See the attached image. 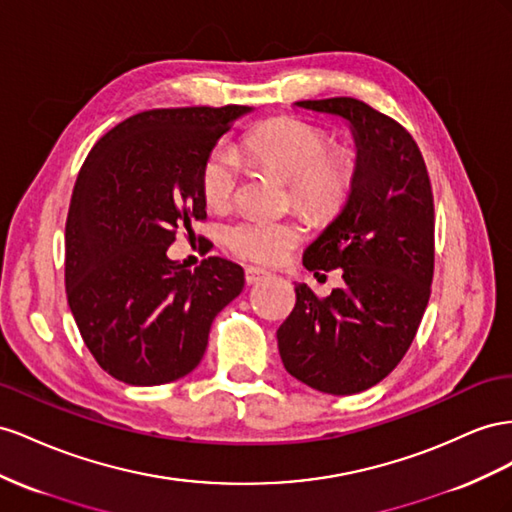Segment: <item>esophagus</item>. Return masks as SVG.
I'll return each instance as SVG.
<instances>
[{
	"label": "esophagus",
	"mask_w": 512,
	"mask_h": 512,
	"mask_svg": "<svg viewBox=\"0 0 512 512\" xmlns=\"http://www.w3.org/2000/svg\"><path fill=\"white\" fill-rule=\"evenodd\" d=\"M266 276H268V272L264 268H257V266H246L244 268V279H246L248 285L259 283L261 279H266Z\"/></svg>",
	"instance_id": "obj_1"
}]
</instances>
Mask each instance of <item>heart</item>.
I'll return each mask as SVG.
<instances>
[{"label": "heart", "mask_w": 512, "mask_h": 512, "mask_svg": "<svg viewBox=\"0 0 512 512\" xmlns=\"http://www.w3.org/2000/svg\"><path fill=\"white\" fill-rule=\"evenodd\" d=\"M324 130L298 120L281 118L255 128L242 152L279 171L289 180V193L311 212H332L343 206L354 186V158L345 150H328ZM242 160L231 145H218L201 169V193L212 208H223L236 193ZM233 253L259 264H276L302 238V227L291 218L246 216L227 229Z\"/></svg>", "instance_id": "b5f03b06"}]
</instances>
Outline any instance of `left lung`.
<instances>
[{
  "label": "left lung",
  "instance_id": "obj_1",
  "mask_svg": "<svg viewBox=\"0 0 512 512\" xmlns=\"http://www.w3.org/2000/svg\"><path fill=\"white\" fill-rule=\"evenodd\" d=\"M296 107L347 122L356 175L337 218L302 255L311 272L341 268L345 285L328 298L296 285L276 339L289 375L345 397L382 382L416 337L433 281V193L416 141L388 115L345 96Z\"/></svg>",
  "mask_w": 512,
  "mask_h": 512
}]
</instances>
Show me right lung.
Returning a JSON list of instances; mask_svg holds the SVG:
<instances>
[{"mask_svg": "<svg viewBox=\"0 0 512 512\" xmlns=\"http://www.w3.org/2000/svg\"><path fill=\"white\" fill-rule=\"evenodd\" d=\"M251 107L152 109L124 120L87 154L66 221V296L81 337L111 377L158 386L191 373L214 317L244 270L208 257L171 261L175 231L206 218L201 169Z\"/></svg>", "mask_w": 512, "mask_h": 512, "instance_id": "right-lung-1", "label": "right lung"}]
</instances>
